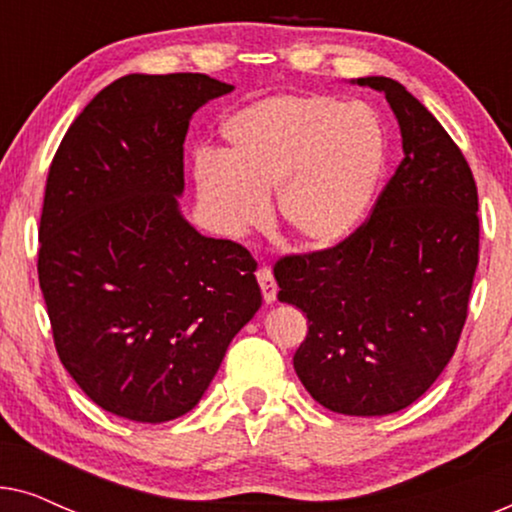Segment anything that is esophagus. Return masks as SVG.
I'll list each match as a JSON object with an SVG mask.
<instances>
[{
  "label": "esophagus",
  "mask_w": 512,
  "mask_h": 512,
  "mask_svg": "<svg viewBox=\"0 0 512 512\" xmlns=\"http://www.w3.org/2000/svg\"><path fill=\"white\" fill-rule=\"evenodd\" d=\"M256 279H258V286H261L263 300L265 303H272V300L277 298V282L275 277H272V270L268 265H263V268L256 270Z\"/></svg>",
  "instance_id": "34e87169"
}]
</instances>
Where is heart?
<instances>
[{
  "instance_id": "heart-1",
  "label": "heart",
  "mask_w": 512,
  "mask_h": 512,
  "mask_svg": "<svg viewBox=\"0 0 512 512\" xmlns=\"http://www.w3.org/2000/svg\"><path fill=\"white\" fill-rule=\"evenodd\" d=\"M226 158L200 153L195 184L223 233L242 235L277 212L307 247H331L366 216L387 165V132L368 104L328 95H277L223 125Z\"/></svg>"
}]
</instances>
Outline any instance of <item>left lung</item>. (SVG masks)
<instances>
[{
    "label": "left lung",
    "instance_id": "left-lung-1",
    "mask_svg": "<svg viewBox=\"0 0 512 512\" xmlns=\"http://www.w3.org/2000/svg\"><path fill=\"white\" fill-rule=\"evenodd\" d=\"M401 125L405 158L370 216L333 247L275 263L277 298L307 317L293 368L324 408L382 417L415 403L454 356L480 251L468 160L401 83L366 76Z\"/></svg>",
    "mask_w": 512,
    "mask_h": 512
}]
</instances>
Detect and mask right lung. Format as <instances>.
Wrapping results in <instances>:
<instances>
[{
	"instance_id": "right-lung-1",
	"label": "right lung",
	"mask_w": 512,
	"mask_h": 512,
	"mask_svg": "<svg viewBox=\"0 0 512 512\" xmlns=\"http://www.w3.org/2000/svg\"><path fill=\"white\" fill-rule=\"evenodd\" d=\"M230 90L205 74L123 76L48 167L37 272L55 352L90 401L132 422L193 410L261 307L249 251L177 209L188 121Z\"/></svg>"
}]
</instances>
